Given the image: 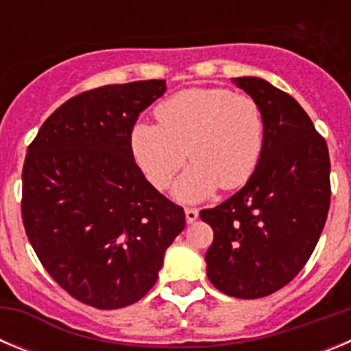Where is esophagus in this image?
Wrapping results in <instances>:
<instances>
[{
    "mask_svg": "<svg viewBox=\"0 0 351 351\" xmlns=\"http://www.w3.org/2000/svg\"><path fill=\"white\" fill-rule=\"evenodd\" d=\"M184 214H186V221L188 223H193L195 219L198 218V210L195 209V207H186Z\"/></svg>",
    "mask_w": 351,
    "mask_h": 351,
    "instance_id": "34e87169",
    "label": "esophagus"
}]
</instances>
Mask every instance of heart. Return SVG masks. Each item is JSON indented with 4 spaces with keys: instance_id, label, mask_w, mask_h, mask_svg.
Masks as SVG:
<instances>
[{
    "instance_id": "obj_1",
    "label": "heart",
    "mask_w": 351,
    "mask_h": 351,
    "mask_svg": "<svg viewBox=\"0 0 351 351\" xmlns=\"http://www.w3.org/2000/svg\"><path fill=\"white\" fill-rule=\"evenodd\" d=\"M158 125L137 123L130 147L147 181L169 188L184 165L193 163L176 184L184 202L209 197L216 188L235 190L250 181L265 145V116L256 98L225 88L184 89L154 108Z\"/></svg>"
}]
</instances>
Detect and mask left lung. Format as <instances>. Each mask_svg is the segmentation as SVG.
Masks as SVG:
<instances>
[{"mask_svg":"<svg viewBox=\"0 0 351 351\" xmlns=\"http://www.w3.org/2000/svg\"><path fill=\"white\" fill-rule=\"evenodd\" d=\"M234 82L262 105L265 145L250 181L200 210L214 230L207 278L226 295L260 299L290 283L315 251L330 206V158L295 98L258 77Z\"/></svg>","mask_w":351,"mask_h":351,"instance_id":"1","label":"left lung"}]
</instances>
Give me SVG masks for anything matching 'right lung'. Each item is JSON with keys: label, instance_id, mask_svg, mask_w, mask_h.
<instances>
[{"label": "right lung", "instance_id": "add662e5", "mask_svg": "<svg viewBox=\"0 0 351 351\" xmlns=\"http://www.w3.org/2000/svg\"><path fill=\"white\" fill-rule=\"evenodd\" d=\"M165 80L110 84L45 119L23 167V223L36 256L73 299L98 309L137 302L158 280L184 209L133 160L130 133Z\"/></svg>", "mask_w": 351, "mask_h": 351}]
</instances>
